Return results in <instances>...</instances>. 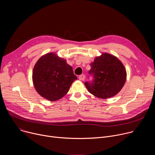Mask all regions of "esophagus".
<instances>
[{
    "instance_id": "1",
    "label": "esophagus",
    "mask_w": 155,
    "mask_h": 155,
    "mask_svg": "<svg viewBox=\"0 0 155 155\" xmlns=\"http://www.w3.org/2000/svg\"><path fill=\"white\" fill-rule=\"evenodd\" d=\"M78 78L80 80H81V81H83L84 80V78H85V75L82 74V75H80L79 77H78Z\"/></svg>"
}]
</instances>
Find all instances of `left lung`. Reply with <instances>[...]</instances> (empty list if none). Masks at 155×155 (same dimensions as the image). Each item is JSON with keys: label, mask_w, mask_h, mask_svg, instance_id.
<instances>
[{"label": "left lung", "mask_w": 155, "mask_h": 155, "mask_svg": "<svg viewBox=\"0 0 155 155\" xmlns=\"http://www.w3.org/2000/svg\"><path fill=\"white\" fill-rule=\"evenodd\" d=\"M91 81L84 83L91 94L101 99L112 97L118 94L126 80V71L121 62L115 56L103 53L91 63Z\"/></svg>", "instance_id": "1"}]
</instances>
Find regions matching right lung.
<instances>
[{"label":"right lung","mask_w":155,"mask_h":155,"mask_svg":"<svg viewBox=\"0 0 155 155\" xmlns=\"http://www.w3.org/2000/svg\"><path fill=\"white\" fill-rule=\"evenodd\" d=\"M76 80L71 66L53 53L41 56L33 69L32 80L36 91L51 101L64 96Z\"/></svg>","instance_id":"right-lung-1"}]
</instances>
